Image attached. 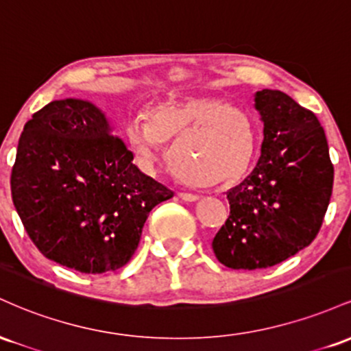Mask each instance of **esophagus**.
<instances>
[{
    "label": "esophagus",
    "mask_w": 351,
    "mask_h": 351,
    "mask_svg": "<svg viewBox=\"0 0 351 351\" xmlns=\"http://www.w3.org/2000/svg\"><path fill=\"white\" fill-rule=\"evenodd\" d=\"M178 196L183 201H189V203H191V201H198L199 198L198 195H193V193H186V191H180Z\"/></svg>",
    "instance_id": "obj_1"
}]
</instances>
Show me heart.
I'll return each mask as SVG.
<instances>
[{
    "instance_id": "1",
    "label": "heart",
    "mask_w": 351,
    "mask_h": 351,
    "mask_svg": "<svg viewBox=\"0 0 351 351\" xmlns=\"http://www.w3.org/2000/svg\"><path fill=\"white\" fill-rule=\"evenodd\" d=\"M127 136L147 170H155L173 145L171 162L184 180L199 186H229L251 170L257 153L252 117L213 95L162 104L150 119H135Z\"/></svg>"
}]
</instances>
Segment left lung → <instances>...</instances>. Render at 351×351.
I'll return each instance as SVG.
<instances>
[{
    "label": "left lung",
    "mask_w": 351,
    "mask_h": 351,
    "mask_svg": "<svg viewBox=\"0 0 351 351\" xmlns=\"http://www.w3.org/2000/svg\"><path fill=\"white\" fill-rule=\"evenodd\" d=\"M264 122L261 158L228 191L229 217L213 239L217 261L231 269L272 267L315 239L333 188V165L320 122L280 90L256 92Z\"/></svg>",
    "instance_id": "left-lung-1"
}]
</instances>
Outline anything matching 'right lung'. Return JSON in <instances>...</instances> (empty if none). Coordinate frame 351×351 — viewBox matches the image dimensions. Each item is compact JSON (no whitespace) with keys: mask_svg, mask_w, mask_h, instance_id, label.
<instances>
[{"mask_svg":"<svg viewBox=\"0 0 351 351\" xmlns=\"http://www.w3.org/2000/svg\"><path fill=\"white\" fill-rule=\"evenodd\" d=\"M132 162L94 104L54 100L36 112L19 138L11 196L41 254L82 274L132 259L152 209L175 195Z\"/></svg>","mask_w":351,"mask_h":351,"instance_id":"add662e5","label":"right lung"}]
</instances>
